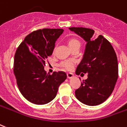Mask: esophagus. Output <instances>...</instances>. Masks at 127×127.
I'll return each instance as SVG.
<instances>
[{
    "label": "esophagus",
    "instance_id": "1",
    "mask_svg": "<svg viewBox=\"0 0 127 127\" xmlns=\"http://www.w3.org/2000/svg\"><path fill=\"white\" fill-rule=\"evenodd\" d=\"M67 76L68 79H71V78L73 77V74L72 73H67Z\"/></svg>",
    "mask_w": 127,
    "mask_h": 127
}]
</instances>
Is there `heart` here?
Masks as SVG:
<instances>
[{
	"label": "heart",
	"instance_id": "heart-1",
	"mask_svg": "<svg viewBox=\"0 0 127 127\" xmlns=\"http://www.w3.org/2000/svg\"><path fill=\"white\" fill-rule=\"evenodd\" d=\"M68 44L69 47L72 48L75 46H80L81 43H80L79 40H77V39H76L75 38H71L69 39ZM74 65H75V61L73 60L68 59V60L62 61L60 64V66L62 68L64 69L71 70L73 68Z\"/></svg>",
	"mask_w": 127,
	"mask_h": 127
}]
</instances>
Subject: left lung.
<instances>
[{"label": "left lung", "mask_w": 127, "mask_h": 127, "mask_svg": "<svg viewBox=\"0 0 127 127\" xmlns=\"http://www.w3.org/2000/svg\"><path fill=\"white\" fill-rule=\"evenodd\" d=\"M70 31L87 42L76 74L88 73V78L75 91V96L83 104L97 105L109 98L118 78V63L111 43L102 35L93 38L94 31L85 27H69Z\"/></svg>", "instance_id": "left-lung-1"}]
</instances>
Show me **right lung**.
<instances>
[{
	"instance_id": "1",
	"label": "right lung",
	"mask_w": 127,
	"mask_h": 127,
	"mask_svg": "<svg viewBox=\"0 0 127 127\" xmlns=\"http://www.w3.org/2000/svg\"><path fill=\"white\" fill-rule=\"evenodd\" d=\"M62 29H42L25 36L14 56V73L20 92L25 99L37 105L55 98L59 86L66 79L63 71L52 75L44 70L48 57L52 54Z\"/></svg>"
}]
</instances>
